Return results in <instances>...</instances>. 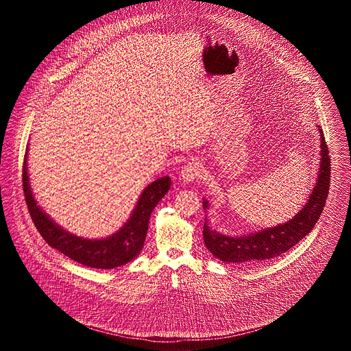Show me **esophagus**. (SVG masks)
Instances as JSON below:
<instances>
[{"label":"esophagus","mask_w":351,"mask_h":351,"mask_svg":"<svg viewBox=\"0 0 351 351\" xmlns=\"http://www.w3.org/2000/svg\"><path fill=\"white\" fill-rule=\"evenodd\" d=\"M201 173L200 163L197 160H192L188 162L180 173V179L183 180L184 183H193Z\"/></svg>","instance_id":"34e87169"}]
</instances>
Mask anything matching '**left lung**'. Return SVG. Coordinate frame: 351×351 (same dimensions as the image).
Returning a JSON list of instances; mask_svg holds the SVG:
<instances>
[{
    "label": "left lung",
    "instance_id": "8db88e82",
    "mask_svg": "<svg viewBox=\"0 0 351 351\" xmlns=\"http://www.w3.org/2000/svg\"><path fill=\"white\" fill-rule=\"evenodd\" d=\"M317 128L321 141L317 180L309 195V200L295 217L282 225L242 237L218 233L217 230H213L209 226L205 218L202 230L205 246L219 261L226 263L265 262L289 250L305 238L311 230H313L324 210L330 183V158L328 145L321 128ZM202 206L206 210L209 208L208 201L204 200Z\"/></svg>",
    "mask_w": 351,
    "mask_h": 351
}]
</instances>
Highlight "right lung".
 <instances>
[{"mask_svg":"<svg viewBox=\"0 0 351 351\" xmlns=\"http://www.w3.org/2000/svg\"><path fill=\"white\" fill-rule=\"evenodd\" d=\"M26 159L27 158L25 156L22 171L25 199L38 232L51 247L60 251L80 265L101 269L123 266L138 256L145 245L151 213L169 189V176L156 179L145 188L132 216L117 233L102 239H88L64 230L40 209L30 188Z\"/></svg>","mask_w":351,"mask_h":351,"instance_id":"obj_1","label":"right lung"}]
</instances>
